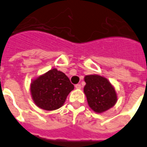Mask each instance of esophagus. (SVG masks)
<instances>
[{
	"label": "esophagus",
	"mask_w": 147,
	"mask_h": 147,
	"mask_svg": "<svg viewBox=\"0 0 147 147\" xmlns=\"http://www.w3.org/2000/svg\"><path fill=\"white\" fill-rule=\"evenodd\" d=\"M75 88L76 89H81V84H76L75 85Z\"/></svg>",
	"instance_id": "1"
}]
</instances>
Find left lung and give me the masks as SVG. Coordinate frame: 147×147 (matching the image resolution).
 Returning <instances> with one entry per match:
<instances>
[{"instance_id": "left-lung-1", "label": "left lung", "mask_w": 147, "mask_h": 147, "mask_svg": "<svg viewBox=\"0 0 147 147\" xmlns=\"http://www.w3.org/2000/svg\"><path fill=\"white\" fill-rule=\"evenodd\" d=\"M84 92L88 104L94 112L101 113L112 108L117 102V94L106 78L98 75H86Z\"/></svg>"}]
</instances>
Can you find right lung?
Instances as JSON below:
<instances>
[{
  "label": "right lung",
  "instance_id": "1",
  "mask_svg": "<svg viewBox=\"0 0 147 147\" xmlns=\"http://www.w3.org/2000/svg\"><path fill=\"white\" fill-rule=\"evenodd\" d=\"M74 89L69 78L57 69H52L33 80L30 86L32 98L39 108L48 111L59 109Z\"/></svg>",
  "mask_w": 147,
  "mask_h": 147
}]
</instances>
